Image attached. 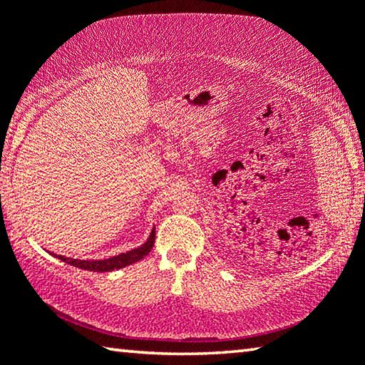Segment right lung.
<instances>
[{"label": "right lung", "instance_id": "add662e5", "mask_svg": "<svg viewBox=\"0 0 365 365\" xmlns=\"http://www.w3.org/2000/svg\"><path fill=\"white\" fill-rule=\"evenodd\" d=\"M154 238H156V228H153L150 237H148L146 242L141 246H138V248L130 250L127 252H120V255L110 256L108 259H72V257H66L61 255H54V252H51V255L54 257L61 259V261H64L66 264L73 265V267L91 270V272H110V270L127 267V265L138 262L145 256L150 255V251L154 246Z\"/></svg>", "mask_w": 365, "mask_h": 365}]
</instances>
